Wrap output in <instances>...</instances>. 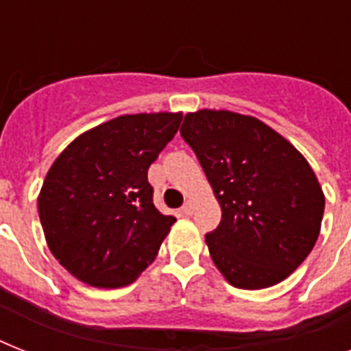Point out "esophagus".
I'll use <instances>...</instances> for the list:
<instances>
[{
	"label": "esophagus",
	"mask_w": 351,
	"mask_h": 351,
	"mask_svg": "<svg viewBox=\"0 0 351 351\" xmlns=\"http://www.w3.org/2000/svg\"><path fill=\"white\" fill-rule=\"evenodd\" d=\"M193 211H195V202H193V200H187V202L184 204V208H182V213L186 215V217H191Z\"/></svg>",
	"instance_id": "34e87169"
}]
</instances>
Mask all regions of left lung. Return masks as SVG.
Listing matches in <instances>:
<instances>
[{
    "mask_svg": "<svg viewBox=\"0 0 351 351\" xmlns=\"http://www.w3.org/2000/svg\"><path fill=\"white\" fill-rule=\"evenodd\" d=\"M222 209L206 234L231 286L262 289L288 278L321 233L324 193L308 160L255 117L200 109L180 129Z\"/></svg>",
    "mask_w": 351,
    "mask_h": 351,
    "instance_id": "obj_1",
    "label": "left lung"
}]
</instances>
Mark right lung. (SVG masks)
Instances as JSON below:
<instances>
[{
    "instance_id": "add662e5",
    "label": "right lung",
    "mask_w": 351,
    "mask_h": 351,
    "mask_svg": "<svg viewBox=\"0 0 351 351\" xmlns=\"http://www.w3.org/2000/svg\"><path fill=\"white\" fill-rule=\"evenodd\" d=\"M182 112L123 114L74 138L47 173L38 213L49 250L95 288L134 282L158 255L175 217L153 204L147 169Z\"/></svg>"
}]
</instances>
